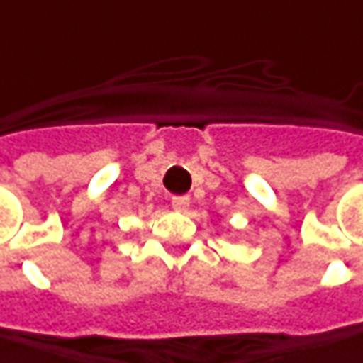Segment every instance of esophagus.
I'll use <instances>...</instances> for the list:
<instances>
[{"mask_svg":"<svg viewBox=\"0 0 363 363\" xmlns=\"http://www.w3.org/2000/svg\"><path fill=\"white\" fill-rule=\"evenodd\" d=\"M191 205V199L189 196H172V208L179 211V213H186V208Z\"/></svg>","mask_w":363,"mask_h":363,"instance_id":"obj_1","label":"esophagus"}]
</instances>
